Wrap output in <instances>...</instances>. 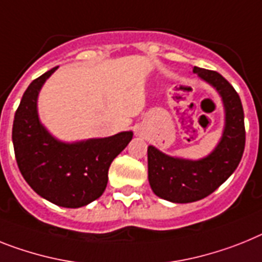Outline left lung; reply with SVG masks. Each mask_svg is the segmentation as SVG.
Segmentation results:
<instances>
[{"label":"left lung","mask_w":262,"mask_h":262,"mask_svg":"<svg viewBox=\"0 0 262 262\" xmlns=\"http://www.w3.org/2000/svg\"><path fill=\"white\" fill-rule=\"evenodd\" d=\"M193 73L223 98L225 128L213 152L196 162L171 158L148 147L149 185L156 196L172 203H192L211 195L237 168L245 148L244 110L237 91L217 71L195 67Z\"/></svg>","instance_id":"8db88e82"}]
</instances>
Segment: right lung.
Segmentation results:
<instances>
[{"label": "right lung", "mask_w": 262, "mask_h": 262, "mask_svg": "<svg viewBox=\"0 0 262 262\" xmlns=\"http://www.w3.org/2000/svg\"><path fill=\"white\" fill-rule=\"evenodd\" d=\"M57 69L33 80L24 93L13 122V146L22 176L38 195L59 207L79 208L102 196L110 165L133 139V133L73 144L55 140L38 119L37 97Z\"/></svg>", "instance_id": "obj_1"}]
</instances>
